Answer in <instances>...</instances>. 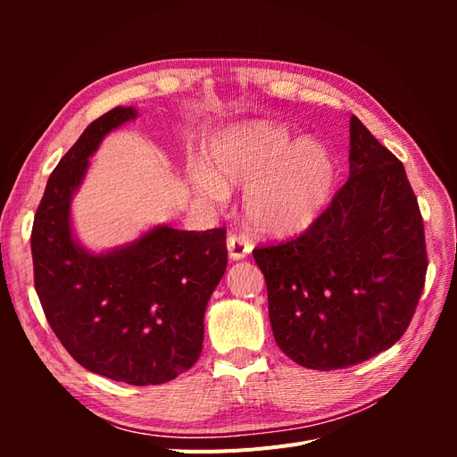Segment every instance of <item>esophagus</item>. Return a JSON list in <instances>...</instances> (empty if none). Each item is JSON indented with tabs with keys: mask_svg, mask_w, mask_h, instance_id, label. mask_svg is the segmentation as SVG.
Listing matches in <instances>:
<instances>
[{
	"mask_svg": "<svg viewBox=\"0 0 457 457\" xmlns=\"http://www.w3.org/2000/svg\"><path fill=\"white\" fill-rule=\"evenodd\" d=\"M227 247H228V255L230 259L238 261V259H244L250 255L252 252V242L247 240L244 234H237V232H230L228 238H227Z\"/></svg>",
	"mask_w": 457,
	"mask_h": 457,
	"instance_id": "esophagus-1",
	"label": "esophagus"
}]
</instances>
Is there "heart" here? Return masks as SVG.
Segmentation results:
<instances>
[{"label":"heart","mask_w":457,"mask_h":457,"mask_svg":"<svg viewBox=\"0 0 457 457\" xmlns=\"http://www.w3.org/2000/svg\"><path fill=\"white\" fill-rule=\"evenodd\" d=\"M205 160L207 168H188L195 188L205 198L223 200L227 190L250 182L245 215L270 237L307 228L334 188L336 168L328 150L314 141L289 145L287 131L269 121L225 129L207 146Z\"/></svg>","instance_id":"obj_1"}]
</instances>
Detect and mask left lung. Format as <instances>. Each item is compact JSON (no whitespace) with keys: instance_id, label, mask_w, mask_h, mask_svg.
Segmentation results:
<instances>
[{"instance_id":"obj_1","label":"left lung","mask_w":457,"mask_h":457,"mask_svg":"<svg viewBox=\"0 0 457 457\" xmlns=\"http://www.w3.org/2000/svg\"><path fill=\"white\" fill-rule=\"evenodd\" d=\"M272 334L309 370L361 364L404 336L427 272L423 217L404 165L356 116L349 179L311 227L257 245Z\"/></svg>"}]
</instances>
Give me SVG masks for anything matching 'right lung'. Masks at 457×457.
I'll return each instance as SVG.
<instances>
[{"label": "right lung", "instance_id": "obj_1", "mask_svg": "<svg viewBox=\"0 0 457 457\" xmlns=\"http://www.w3.org/2000/svg\"><path fill=\"white\" fill-rule=\"evenodd\" d=\"M135 110L91 121L53 170L32 227L34 286L47 322L78 364L129 385H160L195 366L204 312L227 269V228L156 227L91 255L71 232V198L103 137Z\"/></svg>", "mask_w": 457, "mask_h": 457}]
</instances>
